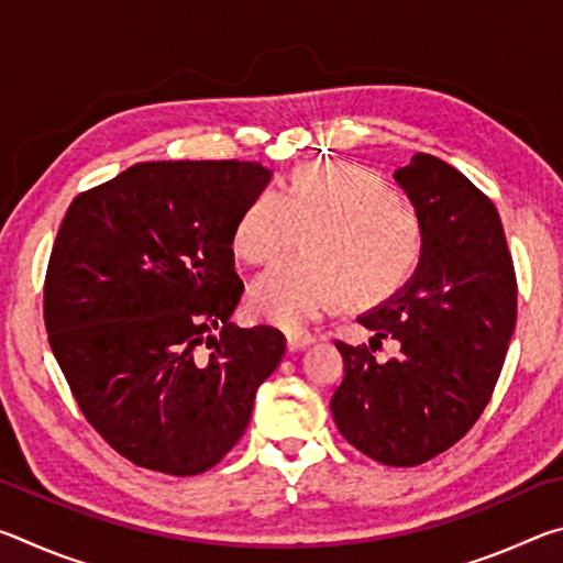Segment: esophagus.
<instances>
[{
	"label": "esophagus",
	"mask_w": 563,
	"mask_h": 563,
	"mask_svg": "<svg viewBox=\"0 0 563 563\" xmlns=\"http://www.w3.org/2000/svg\"><path fill=\"white\" fill-rule=\"evenodd\" d=\"M285 340H288V350L295 352V350H305L310 342H316V335H310V332H288Z\"/></svg>",
	"instance_id": "esophagus-1"
}]
</instances>
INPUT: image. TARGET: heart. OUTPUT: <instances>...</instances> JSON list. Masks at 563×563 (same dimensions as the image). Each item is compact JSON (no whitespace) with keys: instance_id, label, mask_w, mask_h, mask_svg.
Segmentation results:
<instances>
[{"instance_id":"obj_1","label":"heart","mask_w":563,"mask_h":563,"mask_svg":"<svg viewBox=\"0 0 563 563\" xmlns=\"http://www.w3.org/2000/svg\"><path fill=\"white\" fill-rule=\"evenodd\" d=\"M305 253L253 280L258 318L298 330L342 300L373 308L405 288L422 261V228L412 208L373 170L302 164L280 190L263 188L238 216L231 235L243 263L263 265L298 243Z\"/></svg>"}]
</instances>
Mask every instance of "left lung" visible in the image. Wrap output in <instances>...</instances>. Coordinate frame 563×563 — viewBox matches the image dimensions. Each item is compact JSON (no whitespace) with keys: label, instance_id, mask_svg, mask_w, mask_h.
Instances as JSON below:
<instances>
[{"label":"left lung","instance_id":"obj_1","mask_svg":"<svg viewBox=\"0 0 563 563\" xmlns=\"http://www.w3.org/2000/svg\"><path fill=\"white\" fill-rule=\"evenodd\" d=\"M422 228V261L395 298L357 322L369 345L335 340L342 437L387 466H417L472 430L489 405L517 325V273L492 198L454 166L415 154L395 170ZM383 339L398 355L377 361Z\"/></svg>","mask_w":563,"mask_h":563}]
</instances>
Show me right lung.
I'll list each match as a JSON object with an SVG mask.
<instances>
[{
    "label": "right lung",
    "mask_w": 563,
    "mask_h": 563,
    "mask_svg": "<svg viewBox=\"0 0 563 563\" xmlns=\"http://www.w3.org/2000/svg\"><path fill=\"white\" fill-rule=\"evenodd\" d=\"M255 161H151L71 201L44 278V325L81 415L144 470L190 476L231 452L285 352L235 328L231 235L268 184Z\"/></svg>",
    "instance_id": "right-lung-1"
}]
</instances>
